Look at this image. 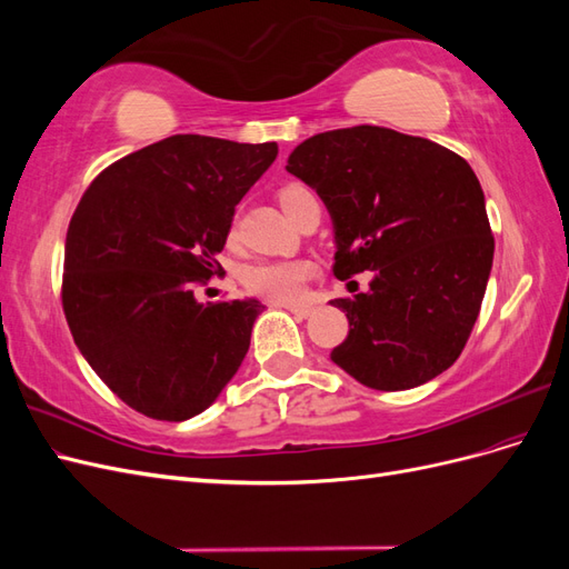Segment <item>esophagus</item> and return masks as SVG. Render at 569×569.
<instances>
[{
	"label": "esophagus",
	"mask_w": 569,
	"mask_h": 569,
	"mask_svg": "<svg viewBox=\"0 0 569 569\" xmlns=\"http://www.w3.org/2000/svg\"><path fill=\"white\" fill-rule=\"evenodd\" d=\"M289 313H295V316H299V318H308V316H313V306H284Z\"/></svg>",
	"instance_id": "1"
}]
</instances>
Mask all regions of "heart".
<instances>
[{"instance_id": "obj_1", "label": "heart", "mask_w": 569, "mask_h": 569, "mask_svg": "<svg viewBox=\"0 0 569 569\" xmlns=\"http://www.w3.org/2000/svg\"><path fill=\"white\" fill-rule=\"evenodd\" d=\"M311 194L301 184H287L280 192L282 209L295 216L299 201ZM313 274V263L303 261V258H287V261H256L242 270V287L251 297L274 301V303H289L297 301L303 295V287L308 278Z\"/></svg>"}]
</instances>
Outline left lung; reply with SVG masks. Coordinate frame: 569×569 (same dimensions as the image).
<instances>
[{
  "label": "left lung",
  "instance_id": "1",
  "mask_svg": "<svg viewBox=\"0 0 569 569\" xmlns=\"http://www.w3.org/2000/svg\"><path fill=\"white\" fill-rule=\"evenodd\" d=\"M287 170L332 213L337 278L375 272L366 295L332 301L349 318L335 363L380 391L449 370L470 339L493 261L470 163L425 137L356 126L301 142Z\"/></svg>",
  "mask_w": 569,
  "mask_h": 569
}]
</instances>
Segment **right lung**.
Here are the masks:
<instances>
[{
  "label": "right lung",
  "mask_w": 569,
  "mask_h": 569,
  "mask_svg": "<svg viewBox=\"0 0 569 569\" xmlns=\"http://www.w3.org/2000/svg\"><path fill=\"white\" fill-rule=\"evenodd\" d=\"M278 144L173 134L113 161L68 222L61 303L80 353L120 401L180 422L209 408L249 351L253 299L199 303L226 270L234 206Z\"/></svg>",
  "instance_id": "add662e5"
}]
</instances>
